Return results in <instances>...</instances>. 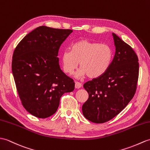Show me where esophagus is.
<instances>
[{
  "label": "esophagus",
  "instance_id": "34e87169",
  "mask_svg": "<svg viewBox=\"0 0 150 150\" xmlns=\"http://www.w3.org/2000/svg\"><path fill=\"white\" fill-rule=\"evenodd\" d=\"M82 83L79 82H75V88L76 89L81 88V87H82Z\"/></svg>",
  "mask_w": 150,
  "mask_h": 150
}]
</instances>
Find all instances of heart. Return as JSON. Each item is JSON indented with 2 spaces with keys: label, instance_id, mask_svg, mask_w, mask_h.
I'll return each instance as SVG.
<instances>
[{
  "label": "heart",
  "instance_id": "b5f03b06",
  "mask_svg": "<svg viewBox=\"0 0 150 150\" xmlns=\"http://www.w3.org/2000/svg\"><path fill=\"white\" fill-rule=\"evenodd\" d=\"M112 55L108 45L83 39L73 43L70 52H64L61 59L64 71L68 75L74 74L79 63L81 68L76 74V77L88 75L90 79H96L109 68Z\"/></svg>",
  "mask_w": 150,
  "mask_h": 150
}]
</instances>
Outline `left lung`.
Masks as SVG:
<instances>
[{
    "mask_svg": "<svg viewBox=\"0 0 150 150\" xmlns=\"http://www.w3.org/2000/svg\"><path fill=\"white\" fill-rule=\"evenodd\" d=\"M116 52L104 74L83 84L89 94L82 113L89 121L103 123L112 120L133 98L139 77V59L132 48L112 33Z\"/></svg>",
    "mask_w": 150,
    "mask_h": 150,
    "instance_id": "left-lung-1",
    "label": "left lung"
}]
</instances>
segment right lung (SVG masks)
I'll list each match as a JSON object with an SVG mask.
<instances>
[{
	"mask_svg": "<svg viewBox=\"0 0 150 150\" xmlns=\"http://www.w3.org/2000/svg\"><path fill=\"white\" fill-rule=\"evenodd\" d=\"M73 32L40 26L24 37L14 50L12 72L23 107L39 118L56 112L62 95L75 88L74 80L59 64L61 44Z\"/></svg>",
	"mask_w": 150,
	"mask_h": 150,
	"instance_id": "obj_1",
	"label": "right lung"
}]
</instances>
